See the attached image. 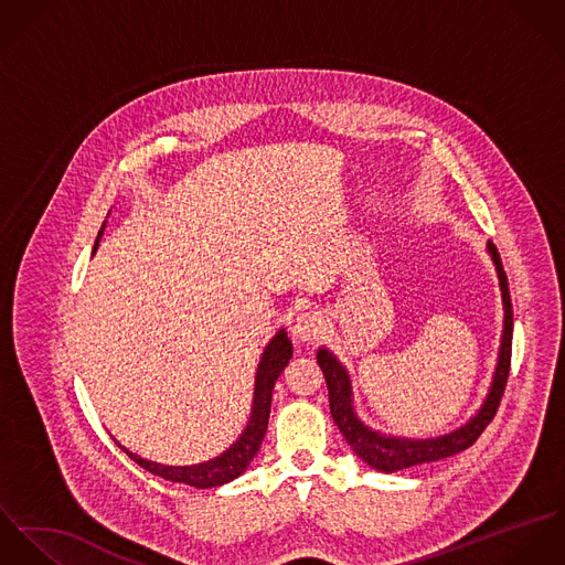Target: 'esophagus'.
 Wrapping results in <instances>:
<instances>
[{
  "instance_id": "obj_1",
  "label": "esophagus",
  "mask_w": 565,
  "mask_h": 565,
  "mask_svg": "<svg viewBox=\"0 0 565 565\" xmlns=\"http://www.w3.org/2000/svg\"><path fill=\"white\" fill-rule=\"evenodd\" d=\"M292 338L301 344H312L316 340L322 338V333L327 331V320L324 316L318 312L299 313L290 327Z\"/></svg>"
}]
</instances>
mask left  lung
<instances>
[{"instance_id":"left-lung-1","label":"left lung","mask_w":565,"mask_h":565,"mask_svg":"<svg viewBox=\"0 0 565 565\" xmlns=\"http://www.w3.org/2000/svg\"><path fill=\"white\" fill-rule=\"evenodd\" d=\"M486 249L497 266V277H499V286H501L502 312H504L502 313L501 347H499V360H497L490 390H488L481 407L461 427H457L444 436H436V438H405V436H390V434L376 431L373 427H369L355 412L353 383H351L347 366L327 347H320L316 353V362L324 375L327 390H329V409H331V416H333L340 434L355 450V455L379 472H385V475L398 472V470H405L412 466L438 461V459L466 450L492 423V418L501 405L502 392H504L507 376H509V364H511L513 312H511L509 284H507V275L502 268L501 255L492 245V241L488 243Z\"/></svg>"}]
</instances>
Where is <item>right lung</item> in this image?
Listing matches in <instances>:
<instances>
[{
	"instance_id": "add662e5",
	"label": "right lung",
	"mask_w": 565,
	"mask_h": 565,
	"mask_svg": "<svg viewBox=\"0 0 565 565\" xmlns=\"http://www.w3.org/2000/svg\"><path fill=\"white\" fill-rule=\"evenodd\" d=\"M106 227V223H104ZM104 227L95 241L93 253L97 252ZM292 358V342L286 333V329H279L268 344L262 351L257 371H255V385H253V405L249 420L245 431L241 434V438L236 439L227 450H223L221 455H216L214 459L201 461V463H192V466H167V463H158L151 459H142L140 455L127 450L126 446L119 448L126 450L127 457H131L140 468H145L151 475H158L167 481L173 483H186L199 490H207V488H216V486H225L234 479H238L253 461V457L259 450V444L266 434L268 427V414H270V398H273V387L277 376L284 373V369L288 366Z\"/></svg>"
}]
</instances>
